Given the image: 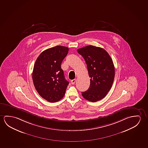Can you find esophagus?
<instances>
[{
  "mask_svg": "<svg viewBox=\"0 0 148 148\" xmlns=\"http://www.w3.org/2000/svg\"><path fill=\"white\" fill-rule=\"evenodd\" d=\"M71 84H74L75 83V79H73V80H71Z\"/></svg>",
  "mask_w": 148,
  "mask_h": 148,
  "instance_id": "esophagus-1",
  "label": "esophagus"
}]
</instances>
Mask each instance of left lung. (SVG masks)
Returning <instances> with one entry per match:
<instances>
[{
    "label": "left lung",
    "mask_w": 148,
    "mask_h": 148,
    "mask_svg": "<svg viewBox=\"0 0 148 148\" xmlns=\"http://www.w3.org/2000/svg\"><path fill=\"white\" fill-rule=\"evenodd\" d=\"M85 60L90 77V86L82 96L95 102L106 96L112 86L115 67L108 53L100 47L89 45L77 50Z\"/></svg>",
    "instance_id": "1"
}]
</instances>
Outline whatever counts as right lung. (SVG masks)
I'll list each match as a JSON object with an SVG mask.
<instances>
[{"label": "right lung", "instance_id": "1", "mask_svg": "<svg viewBox=\"0 0 148 148\" xmlns=\"http://www.w3.org/2000/svg\"><path fill=\"white\" fill-rule=\"evenodd\" d=\"M68 50V47L62 46L50 48L42 51L35 61L33 84L40 96L50 102L63 98L69 84L61 67Z\"/></svg>", "mask_w": 148, "mask_h": 148}]
</instances>
